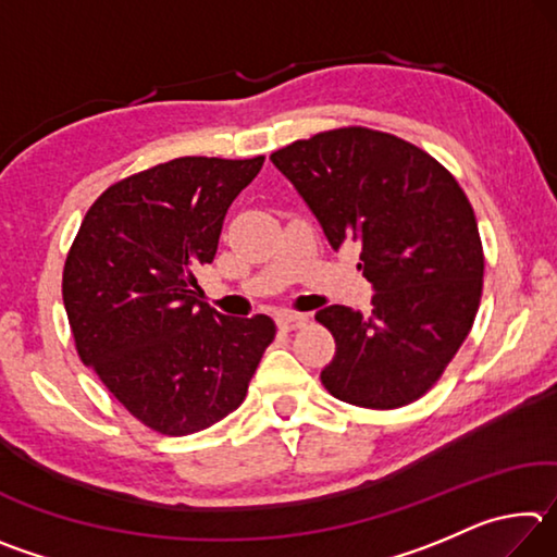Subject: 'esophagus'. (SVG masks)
Returning <instances> with one entry per match:
<instances>
[{"label": "esophagus", "mask_w": 557, "mask_h": 557, "mask_svg": "<svg viewBox=\"0 0 557 557\" xmlns=\"http://www.w3.org/2000/svg\"><path fill=\"white\" fill-rule=\"evenodd\" d=\"M309 322V314H297V312H282L277 314V326L285 329V332H292V329H299Z\"/></svg>", "instance_id": "34e87169"}]
</instances>
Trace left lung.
Masks as SVG:
<instances>
[{"label": "left lung", "instance_id": "1", "mask_svg": "<svg viewBox=\"0 0 557 557\" xmlns=\"http://www.w3.org/2000/svg\"><path fill=\"white\" fill-rule=\"evenodd\" d=\"M334 250L361 245L371 314L332 305L324 388L358 408H403L437 383L474 324L484 250L474 209L437 159L405 139L338 127L270 154Z\"/></svg>", "mask_w": 557, "mask_h": 557}]
</instances>
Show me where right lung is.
I'll list each match as a JSON object with an SVG mask.
<instances>
[{
  "mask_svg": "<svg viewBox=\"0 0 557 557\" xmlns=\"http://www.w3.org/2000/svg\"><path fill=\"white\" fill-rule=\"evenodd\" d=\"M265 157H178L132 174L90 206L63 268L81 361L139 422L191 435L243 403L275 322L196 299L223 219Z\"/></svg>",
  "mask_w": 557,
  "mask_h": 557,
  "instance_id": "obj_1",
  "label": "right lung"
}]
</instances>
